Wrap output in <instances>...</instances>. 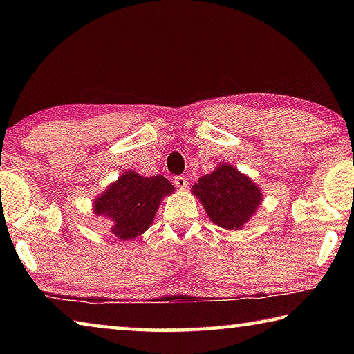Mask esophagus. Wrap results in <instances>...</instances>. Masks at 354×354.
Masks as SVG:
<instances>
[{"instance_id":"1","label":"esophagus","mask_w":354,"mask_h":354,"mask_svg":"<svg viewBox=\"0 0 354 354\" xmlns=\"http://www.w3.org/2000/svg\"><path fill=\"white\" fill-rule=\"evenodd\" d=\"M175 184H176V187H179V189H185L187 187V178L185 176H183V175H178V176H175Z\"/></svg>"}]
</instances>
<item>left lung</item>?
<instances>
[{
	"label": "left lung",
	"mask_w": 354,
	"mask_h": 354,
	"mask_svg": "<svg viewBox=\"0 0 354 354\" xmlns=\"http://www.w3.org/2000/svg\"><path fill=\"white\" fill-rule=\"evenodd\" d=\"M194 194L214 223L226 230H241L261 205V190L234 167L220 165L194 185Z\"/></svg>",
	"instance_id": "8db88e82"
}]
</instances>
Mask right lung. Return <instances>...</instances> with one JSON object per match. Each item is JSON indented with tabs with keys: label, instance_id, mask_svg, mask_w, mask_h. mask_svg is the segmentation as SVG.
Masks as SVG:
<instances>
[{
	"label": "right lung",
	"instance_id": "right-lung-1",
	"mask_svg": "<svg viewBox=\"0 0 354 354\" xmlns=\"http://www.w3.org/2000/svg\"><path fill=\"white\" fill-rule=\"evenodd\" d=\"M173 190L175 187L162 175L145 178L128 171L95 201V214L113 221L111 231L120 241H131L148 230L160 200Z\"/></svg>",
	"mask_w": 354,
	"mask_h": 354
}]
</instances>
